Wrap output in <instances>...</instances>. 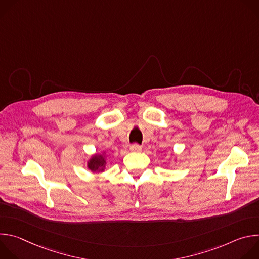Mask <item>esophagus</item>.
I'll return each mask as SVG.
<instances>
[{"mask_svg":"<svg viewBox=\"0 0 259 259\" xmlns=\"http://www.w3.org/2000/svg\"><path fill=\"white\" fill-rule=\"evenodd\" d=\"M141 146L139 145V144H137V143H134V144H132L131 146H130V151L131 152H141Z\"/></svg>","mask_w":259,"mask_h":259,"instance_id":"1","label":"esophagus"}]
</instances>
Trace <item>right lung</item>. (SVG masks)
Returning <instances> with one entry per match:
<instances>
[{
  "mask_svg": "<svg viewBox=\"0 0 259 259\" xmlns=\"http://www.w3.org/2000/svg\"><path fill=\"white\" fill-rule=\"evenodd\" d=\"M106 164V159L103 154H96L91 157V159L87 163V167L91 172H103Z\"/></svg>",
  "mask_w": 259,
  "mask_h": 259,
  "instance_id": "right-lung-1",
  "label": "right lung"
}]
</instances>
